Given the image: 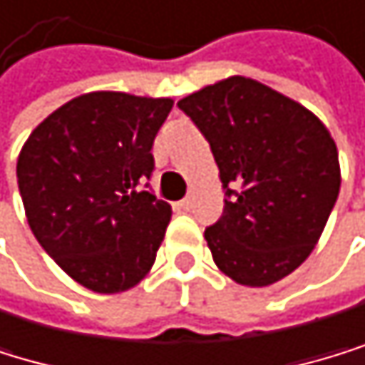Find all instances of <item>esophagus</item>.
<instances>
[{"label":"esophagus","mask_w":365,"mask_h":365,"mask_svg":"<svg viewBox=\"0 0 365 365\" xmlns=\"http://www.w3.org/2000/svg\"><path fill=\"white\" fill-rule=\"evenodd\" d=\"M177 206H179L181 210H190V208H192V199H190V197H186V199H181V201H179V204H177Z\"/></svg>","instance_id":"1"}]
</instances>
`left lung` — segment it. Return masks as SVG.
Instances as JSON below:
<instances>
[{"label":"left lung","mask_w":365,"mask_h":365,"mask_svg":"<svg viewBox=\"0 0 365 365\" xmlns=\"http://www.w3.org/2000/svg\"><path fill=\"white\" fill-rule=\"evenodd\" d=\"M210 143L226 190L204 237L217 268L262 288L299 268L339 195V155L324 123L246 77L206 86L179 103Z\"/></svg>","instance_id":"left-lung-1"}]
</instances>
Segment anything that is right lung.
Returning a JSON list of instances; mask_svg holds the SVG:
<instances>
[{"label": "right lung", "instance_id": "right-lung-1", "mask_svg": "<svg viewBox=\"0 0 365 365\" xmlns=\"http://www.w3.org/2000/svg\"><path fill=\"white\" fill-rule=\"evenodd\" d=\"M170 108L173 99L88 93L48 115L19 153L28 226L93 292L128 290L155 264L173 212L148 179Z\"/></svg>", "mask_w": 365, "mask_h": 365}]
</instances>
